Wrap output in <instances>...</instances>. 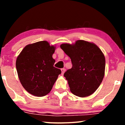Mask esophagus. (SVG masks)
<instances>
[{"label": "esophagus", "mask_w": 125, "mask_h": 125, "mask_svg": "<svg viewBox=\"0 0 125 125\" xmlns=\"http://www.w3.org/2000/svg\"><path fill=\"white\" fill-rule=\"evenodd\" d=\"M61 72H62V73H61L62 75H63V74H64V73L65 72V69L64 68L61 69Z\"/></svg>", "instance_id": "34e87169"}]
</instances>
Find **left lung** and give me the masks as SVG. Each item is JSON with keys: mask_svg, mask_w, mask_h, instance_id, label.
Masks as SVG:
<instances>
[{"mask_svg": "<svg viewBox=\"0 0 125 125\" xmlns=\"http://www.w3.org/2000/svg\"><path fill=\"white\" fill-rule=\"evenodd\" d=\"M71 59L72 67L64 74L71 92L79 97L88 96L100 86L105 74V58L95 44L84 40L60 46Z\"/></svg>", "mask_w": 125, "mask_h": 125, "instance_id": "left-lung-1", "label": "left lung"}]
</instances>
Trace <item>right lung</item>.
Returning <instances> with one entry per match:
<instances>
[{"instance_id":"add662e5","label":"right lung","mask_w":125,"mask_h":125,"mask_svg":"<svg viewBox=\"0 0 125 125\" xmlns=\"http://www.w3.org/2000/svg\"><path fill=\"white\" fill-rule=\"evenodd\" d=\"M55 49L47 41H39L25 46L17 57L19 78L30 94L39 97L46 95L61 73V69L53 67Z\"/></svg>"}]
</instances>
